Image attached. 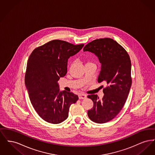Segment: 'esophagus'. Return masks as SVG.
Returning a JSON list of instances; mask_svg holds the SVG:
<instances>
[{
  "label": "esophagus",
  "instance_id": "obj_1",
  "mask_svg": "<svg viewBox=\"0 0 155 155\" xmlns=\"http://www.w3.org/2000/svg\"><path fill=\"white\" fill-rule=\"evenodd\" d=\"M78 97L80 99H84L87 98V95L85 94H79L78 95Z\"/></svg>",
  "mask_w": 155,
  "mask_h": 155
}]
</instances>
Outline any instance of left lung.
<instances>
[{"instance_id":"left-lung-1","label":"left lung","mask_w":155,"mask_h":155,"mask_svg":"<svg viewBox=\"0 0 155 155\" xmlns=\"http://www.w3.org/2000/svg\"><path fill=\"white\" fill-rule=\"evenodd\" d=\"M84 52L95 54L101 64L98 82H105L102 99L88 95L94 107L88 111L92 121L102 124L114 118L122 109L131 87V63L125 49L111 38L97 39L85 45Z\"/></svg>"}]
</instances>
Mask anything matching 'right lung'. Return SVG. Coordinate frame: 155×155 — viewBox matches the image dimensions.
I'll return each mask as SVG.
<instances>
[{"label": "right lung", "instance_id": "add662e5", "mask_svg": "<svg viewBox=\"0 0 155 155\" xmlns=\"http://www.w3.org/2000/svg\"><path fill=\"white\" fill-rule=\"evenodd\" d=\"M84 45L53 40L35 49L30 54L25 87L34 109L49 123L59 124L66 120L71 104L78 99L73 92L61 91L58 81L67 74L68 59L81 51Z\"/></svg>", "mask_w": 155, "mask_h": 155}]
</instances>
